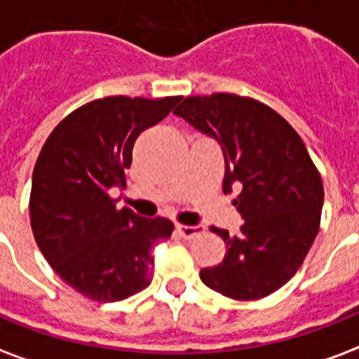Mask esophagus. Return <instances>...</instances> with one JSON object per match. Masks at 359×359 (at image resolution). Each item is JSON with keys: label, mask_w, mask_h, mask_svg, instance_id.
<instances>
[{"label": "esophagus", "mask_w": 359, "mask_h": 359, "mask_svg": "<svg viewBox=\"0 0 359 359\" xmlns=\"http://www.w3.org/2000/svg\"><path fill=\"white\" fill-rule=\"evenodd\" d=\"M177 231L180 233V237H184V239H194V237H198L205 231V228L201 226H186V224H179L177 226Z\"/></svg>", "instance_id": "1"}]
</instances>
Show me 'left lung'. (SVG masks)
I'll return each instance as SVG.
<instances>
[{"label": "left lung", "instance_id": "1", "mask_svg": "<svg viewBox=\"0 0 359 359\" xmlns=\"http://www.w3.org/2000/svg\"><path fill=\"white\" fill-rule=\"evenodd\" d=\"M220 143L224 194L245 218L226 243L222 264L201 269L210 290L239 301L271 295L294 277L320 229L324 184L299 133L262 101L218 92L190 95L173 111Z\"/></svg>", "mask_w": 359, "mask_h": 359}]
</instances>
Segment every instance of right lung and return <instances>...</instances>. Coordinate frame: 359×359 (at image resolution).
<instances>
[{
    "instance_id": "obj_1",
    "label": "right lung",
    "mask_w": 359,
    "mask_h": 359,
    "mask_svg": "<svg viewBox=\"0 0 359 359\" xmlns=\"http://www.w3.org/2000/svg\"><path fill=\"white\" fill-rule=\"evenodd\" d=\"M180 95L149 100L109 95L60 122L35 161L29 222L60 278L97 303H113L152 283V246L173 233L168 218L116 209L135 139L171 113Z\"/></svg>"
}]
</instances>
